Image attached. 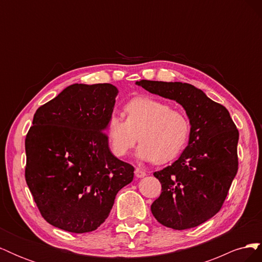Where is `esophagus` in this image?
<instances>
[{"label": "esophagus", "instance_id": "obj_1", "mask_svg": "<svg viewBox=\"0 0 262 262\" xmlns=\"http://www.w3.org/2000/svg\"><path fill=\"white\" fill-rule=\"evenodd\" d=\"M136 176L138 177V178H142V177H144V176H146V172L143 170V169H141V168H136Z\"/></svg>", "mask_w": 262, "mask_h": 262}]
</instances>
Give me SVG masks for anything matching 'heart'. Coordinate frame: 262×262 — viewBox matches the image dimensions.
<instances>
[{"label": "heart", "mask_w": 262, "mask_h": 262, "mask_svg": "<svg viewBox=\"0 0 262 262\" xmlns=\"http://www.w3.org/2000/svg\"><path fill=\"white\" fill-rule=\"evenodd\" d=\"M124 120L112 115L106 122L108 146L117 157H124L138 140L137 155L143 161L165 164L176 158L187 144L190 121L182 110L149 96H139L123 106Z\"/></svg>", "instance_id": "1"}]
</instances>
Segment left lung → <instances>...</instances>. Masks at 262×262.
<instances>
[{
    "instance_id": "8db88e82",
    "label": "left lung",
    "mask_w": 262,
    "mask_h": 262,
    "mask_svg": "<svg viewBox=\"0 0 262 262\" xmlns=\"http://www.w3.org/2000/svg\"><path fill=\"white\" fill-rule=\"evenodd\" d=\"M137 84L176 100L189 117L187 147L176 162L154 172L162 193L150 211L166 227H195L215 215L226 199L238 170V130L224 106L191 84L147 80Z\"/></svg>"
}]
</instances>
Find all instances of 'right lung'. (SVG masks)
Instances as JSON below:
<instances>
[{"label":"right lung","mask_w":262,"mask_h":262,"mask_svg":"<svg viewBox=\"0 0 262 262\" xmlns=\"http://www.w3.org/2000/svg\"><path fill=\"white\" fill-rule=\"evenodd\" d=\"M117 87L73 84L37 109L25 139V178L49 224L82 234L108 217L134 167L110 152L105 134Z\"/></svg>","instance_id":"add662e5"}]
</instances>
